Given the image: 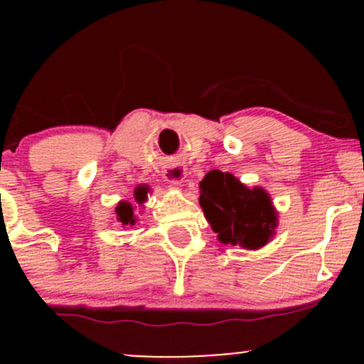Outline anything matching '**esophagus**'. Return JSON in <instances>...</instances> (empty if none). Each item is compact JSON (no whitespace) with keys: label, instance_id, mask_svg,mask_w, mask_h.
<instances>
[{"label":"esophagus","instance_id":"obj_1","mask_svg":"<svg viewBox=\"0 0 364 364\" xmlns=\"http://www.w3.org/2000/svg\"><path fill=\"white\" fill-rule=\"evenodd\" d=\"M186 176H188V172H186V168L181 167V165H171V167L164 172L165 181L171 183V185H181V183L186 181Z\"/></svg>","mask_w":364,"mask_h":364}]
</instances>
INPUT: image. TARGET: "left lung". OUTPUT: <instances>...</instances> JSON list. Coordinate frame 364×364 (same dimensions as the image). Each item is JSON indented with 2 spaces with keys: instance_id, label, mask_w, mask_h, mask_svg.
I'll return each instance as SVG.
<instances>
[{
  "instance_id": "left-lung-1",
  "label": "left lung",
  "mask_w": 364,
  "mask_h": 364,
  "mask_svg": "<svg viewBox=\"0 0 364 364\" xmlns=\"http://www.w3.org/2000/svg\"><path fill=\"white\" fill-rule=\"evenodd\" d=\"M199 188L205 220L223 245L257 250L274 236L278 215L264 188H248L222 171H209Z\"/></svg>"
}]
</instances>
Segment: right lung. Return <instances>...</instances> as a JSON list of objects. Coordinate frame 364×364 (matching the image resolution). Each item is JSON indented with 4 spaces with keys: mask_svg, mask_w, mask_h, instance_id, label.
<instances>
[{
    "mask_svg": "<svg viewBox=\"0 0 364 364\" xmlns=\"http://www.w3.org/2000/svg\"><path fill=\"white\" fill-rule=\"evenodd\" d=\"M148 186H137L134 192L135 203L137 204H144L146 199H148ZM116 215H117V222L121 223L123 227H130L135 225V215H134V205H132L128 200H121L116 208Z\"/></svg>",
    "mask_w": 364,
    "mask_h": 364,
    "instance_id": "right-lung-1",
    "label": "right lung"
}]
</instances>
